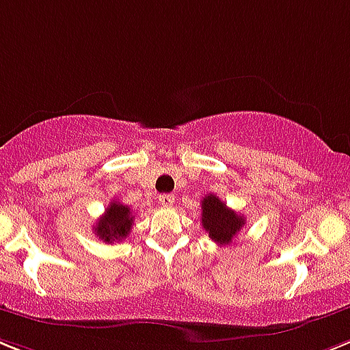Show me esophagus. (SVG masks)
Listing matches in <instances>:
<instances>
[{"label": "esophagus", "mask_w": 350, "mask_h": 350, "mask_svg": "<svg viewBox=\"0 0 350 350\" xmlns=\"http://www.w3.org/2000/svg\"><path fill=\"white\" fill-rule=\"evenodd\" d=\"M158 201H160L161 206L169 208L172 206V202H174V196H172V193H161L160 198H158Z\"/></svg>", "instance_id": "34e87169"}]
</instances>
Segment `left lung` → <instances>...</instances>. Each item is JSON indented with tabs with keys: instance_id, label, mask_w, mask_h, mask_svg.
<instances>
[{
	"instance_id": "1",
	"label": "left lung",
	"mask_w": 350,
	"mask_h": 350,
	"mask_svg": "<svg viewBox=\"0 0 350 350\" xmlns=\"http://www.w3.org/2000/svg\"><path fill=\"white\" fill-rule=\"evenodd\" d=\"M202 228L210 239L220 245H228L245 224V219L220 201L217 196L208 193L201 201Z\"/></svg>"
}]
</instances>
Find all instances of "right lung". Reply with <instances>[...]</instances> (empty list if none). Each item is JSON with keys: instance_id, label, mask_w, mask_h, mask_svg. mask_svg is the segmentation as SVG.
<instances>
[{"instance_id": "add662e5", "label": "right lung", "mask_w": 350, "mask_h": 350, "mask_svg": "<svg viewBox=\"0 0 350 350\" xmlns=\"http://www.w3.org/2000/svg\"><path fill=\"white\" fill-rule=\"evenodd\" d=\"M133 219V211L130 210V206L113 201L107 208L105 215L96 222L94 231L103 242H119V240H124L130 234Z\"/></svg>"}]
</instances>
